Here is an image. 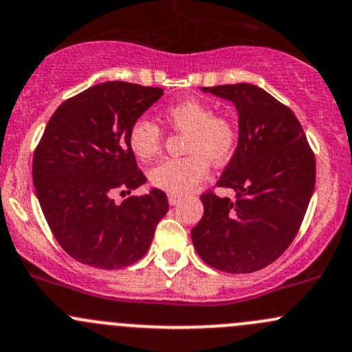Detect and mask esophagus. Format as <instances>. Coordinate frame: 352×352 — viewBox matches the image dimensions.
I'll use <instances>...</instances> for the list:
<instances>
[{
  "label": "esophagus",
  "mask_w": 352,
  "mask_h": 352,
  "mask_svg": "<svg viewBox=\"0 0 352 352\" xmlns=\"http://www.w3.org/2000/svg\"><path fill=\"white\" fill-rule=\"evenodd\" d=\"M168 200H169V205L175 206V205H177V203H179L181 200H183V198H181L179 195H169Z\"/></svg>",
  "instance_id": "1"
}]
</instances>
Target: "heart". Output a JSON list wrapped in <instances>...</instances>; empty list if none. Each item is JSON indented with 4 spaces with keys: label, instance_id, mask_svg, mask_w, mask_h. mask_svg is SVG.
<instances>
[{
    "label": "heart",
    "instance_id": "obj_1",
    "mask_svg": "<svg viewBox=\"0 0 352 352\" xmlns=\"http://www.w3.org/2000/svg\"><path fill=\"white\" fill-rule=\"evenodd\" d=\"M171 126L188 132L184 151L190 155L166 159L149 171L152 186L171 195L193 190L208 173V159L222 164L230 157L237 142V130L230 118L213 115L210 104L200 100H184L162 111ZM162 133L154 122L139 118L129 130L130 151L142 161L152 159L161 149Z\"/></svg>",
    "mask_w": 352,
    "mask_h": 352
}]
</instances>
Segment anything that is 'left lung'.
Listing matches in <instances>:
<instances>
[{
	"instance_id": "8db88e82",
	"label": "left lung",
	"mask_w": 352,
	"mask_h": 352,
	"mask_svg": "<svg viewBox=\"0 0 352 352\" xmlns=\"http://www.w3.org/2000/svg\"><path fill=\"white\" fill-rule=\"evenodd\" d=\"M237 110L239 140L217 186L235 200L201 197L191 230L198 256L226 273H254L276 261L298 232L315 190V157L298 118L249 82L201 88Z\"/></svg>"
}]
</instances>
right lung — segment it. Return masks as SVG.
I'll return each instance as SVG.
<instances>
[{"instance_id": "1", "label": "right lung", "mask_w": 352, "mask_h": 352, "mask_svg": "<svg viewBox=\"0 0 352 352\" xmlns=\"http://www.w3.org/2000/svg\"><path fill=\"white\" fill-rule=\"evenodd\" d=\"M164 95L161 88L108 81L64 101L34 154L35 193L60 248L76 261L118 270L142 259L168 213L164 191L115 203L147 183L129 146L132 123Z\"/></svg>"}]
</instances>
